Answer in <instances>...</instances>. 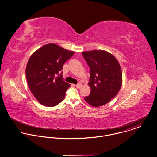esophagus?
<instances>
[{
	"instance_id": "obj_1",
	"label": "esophagus",
	"mask_w": 157,
	"mask_h": 157,
	"mask_svg": "<svg viewBox=\"0 0 157 157\" xmlns=\"http://www.w3.org/2000/svg\"><path fill=\"white\" fill-rule=\"evenodd\" d=\"M76 87L77 88L79 89V88H81V87H82V84H81V83H78V84L76 85Z\"/></svg>"
}]
</instances>
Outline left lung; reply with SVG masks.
Segmentation results:
<instances>
[{
    "mask_svg": "<svg viewBox=\"0 0 157 157\" xmlns=\"http://www.w3.org/2000/svg\"><path fill=\"white\" fill-rule=\"evenodd\" d=\"M82 54L90 70V94L84 100L94 107L106 105L116 97L121 87V66L116 57L105 51L93 50Z\"/></svg>",
    "mask_w": 157,
    "mask_h": 157,
    "instance_id": "1",
    "label": "left lung"
}]
</instances>
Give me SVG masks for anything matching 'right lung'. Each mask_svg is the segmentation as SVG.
Segmentation results:
<instances>
[{"label":"right lung","mask_w":157,"mask_h":157,"mask_svg":"<svg viewBox=\"0 0 157 157\" xmlns=\"http://www.w3.org/2000/svg\"><path fill=\"white\" fill-rule=\"evenodd\" d=\"M74 53L49 43L30 56L25 69L26 78L30 91L42 105L53 107L63 100L70 84L63 81L60 72Z\"/></svg>","instance_id":"1"}]
</instances>
